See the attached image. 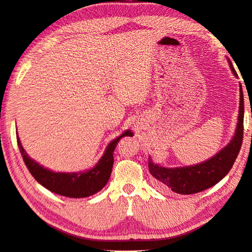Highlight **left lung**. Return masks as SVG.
<instances>
[{
    "mask_svg": "<svg viewBox=\"0 0 252 252\" xmlns=\"http://www.w3.org/2000/svg\"><path fill=\"white\" fill-rule=\"evenodd\" d=\"M231 70L237 76L232 63L229 62ZM243 93L240 85V107H239L238 126L232 140L209 160L189 167L165 168L156 165L149 157L148 166L150 174L155 177L158 186L162 189H168L176 194L189 195L205 190L214 186L226 176L237 159L243 139Z\"/></svg>",
    "mask_w": 252,
    "mask_h": 252,
    "instance_id": "left-lung-1",
    "label": "left lung"
}]
</instances>
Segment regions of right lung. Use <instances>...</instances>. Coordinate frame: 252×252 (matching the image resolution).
Returning a JSON list of instances; mask_svg holds the SVG:
<instances>
[{"mask_svg": "<svg viewBox=\"0 0 252 252\" xmlns=\"http://www.w3.org/2000/svg\"><path fill=\"white\" fill-rule=\"evenodd\" d=\"M132 137L133 133L130 130H126L125 133L120 135L117 139L109 143L106 150L99 161L90 170L85 173H55L47 168H43L41 165L31 159L23 149L20 142L19 137H17L18 146L20 153L22 155L23 161L26 166L34 177L35 181L41 184L43 187L49 189L53 193L63 195L67 197L81 198L91 196L103 187L109 182V178L113 167V153L120 139L126 137Z\"/></svg>", "mask_w": 252, "mask_h": 252, "instance_id": "right-lung-1", "label": "right lung"}]
</instances>
